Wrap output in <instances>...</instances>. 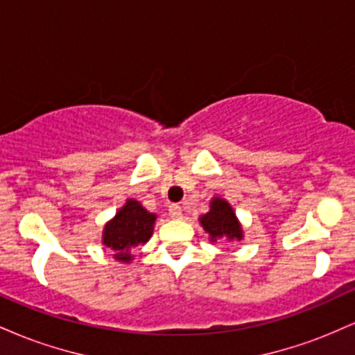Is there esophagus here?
<instances>
[{"instance_id": "1", "label": "esophagus", "mask_w": 355, "mask_h": 355, "mask_svg": "<svg viewBox=\"0 0 355 355\" xmlns=\"http://www.w3.org/2000/svg\"><path fill=\"white\" fill-rule=\"evenodd\" d=\"M168 214H170V217L180 218L182 214H183V210H182L180 205H177V203H172V205L168 207Z\"/></svg>"}]
</instances>
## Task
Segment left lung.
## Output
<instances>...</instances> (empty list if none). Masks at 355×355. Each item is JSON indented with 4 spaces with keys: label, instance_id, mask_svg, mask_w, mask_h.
<instances>
[{
    "label": "left lung",
    "instance_id": "1",
    "mask_svg": "<svg viewBox=\"0 0 355 355\" xmlns=\"http://www.w3.org/2000/svg\"><path fill=\"white\" fill-rule=\"evenodd\" d=\"M203 230L209 232L211 240L227 237L230 240L242 239V229L239 220L235 218L232 207L222 198H214L210 203V211L200 217Z\"/></svg>",
    "mask_w": 355,
    "mask_h": 355
}]
</instances>
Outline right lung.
Masks as SVG:
<instances>
[{"label":"right lung","mask_w":355,"mask_h":355,"mask_svg":"<svg viewBox=\"0 0 355 355\" xmlns=\"http://www.w3.org/2000/svg\"><path fill=\"white\" fill-rule=\"evenodd\" d=\"M155 218L157 215L146 211L137 200H128L105 227L103 243L116 252V260L128 262L132 259L130 250L144 245L152 237Z\"/></svg>","instance_id":"add662e5"}]
</instances>
